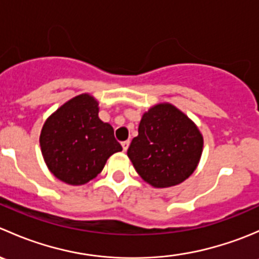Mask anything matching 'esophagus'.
Listing matches in <instances>:
<instances>
[{
    "label": "esophagus",
    "mask_w": 259,
    "mask_h": 259,
    "mask_svg": "<svg viewBox=\"0 0 259 259\" xmlns=\"http://www.w3.org/2000/svg\"><path fill=\"white\" fill-rule=\"evenodd\" d=\"M129 144H130V142H129V140H125V142H122V143H121L122 150H124V151H126V150H127V148H129Z\"/></svg>",
    "instance_id": "1"
}]
</instances>
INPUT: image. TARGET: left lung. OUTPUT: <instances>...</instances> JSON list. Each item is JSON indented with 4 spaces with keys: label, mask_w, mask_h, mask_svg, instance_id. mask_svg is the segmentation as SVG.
<instances>
[{
    "label": "left lung",
    "mask_w": 259,
    "mask_h": 259,
    "mask_svg": "<svg viewBox=\"0 0 259 259\" xmlns=\"http://www.w3.org/2000/svg\"><path fill=\"white\" fill-rule=\"evenodd\" d=\"M127 156L140 177L154 188H168L189 178L199 163L203 137L197 125L171 104H158L140 120Z\"/></svg>",
    "instance_id": "obj_1"
}]
</instances>
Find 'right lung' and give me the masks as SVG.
Here are the masks:
<instances>
[{"instance_id": "add662e5", "label": "right lung", "mask_w": 259, "mask_h": 259, "mask_svg": "<svg viewBox=\"0 0 259 259\" xmlns=\"http://www.w3.org/2000/svg\"><path fill=\"white\" fill-rule=\"evenodd\" d=\"M40 145L50 171L70 185L90 182L122 150L113 126L99 119V103L89 94L72 98L46 120Z\"/></svg>"}]
</instances>
